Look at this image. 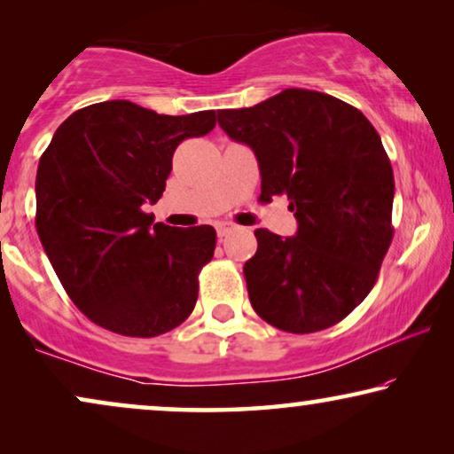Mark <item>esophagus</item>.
Instances as JSON below:
<instances>
[{
	"label": "esophagus",
	"mask_w": 454,
	"mask_h": 454,
	"mask_svg": "<svg viewBox=\"0 0 454 454\" xmlns=\"http://www.w3.org/2000/svg\"><path fill=\"white\" fill-rule=\"evenodd\" d=\"M231 225H229V223H216V235H219V238L223 239V238H225V235L229 233V231H231Z\"/></svg>",
	"instance_id": "obj_1"
}]
</instances>
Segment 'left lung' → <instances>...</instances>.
<instances>
[{
    "label": "left lung",
    "instance_id": "1",
    "mask_svg": "<svg viewBox=\"0 0 454 454\" xmlns=\"http://www.w3.org/2000/svg\"><path fill=\"white\" fill-rule=\"evenodd\" d=\"M229 138L258 159L262 194L287 196L294 238L256 229L244 264L252 308L285 333L337 325L365 300L393 241L395 177L362 111L325 92L287 89L219 111Z\"/></svg>",
    "mask_w": 454,
    "mask_h": 454
}]
</instances>
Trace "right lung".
Here are the masks:
<instances>
[{
  "mask_svg": "<svg viewBox=\"0 0 454 454\" xmlns=\"http://www.w3.org/2000/svg\"><path fill=\"white\" fill-rule=\"evenodd\" d=\"M215 111L159 115L129 101L74 111L36 169V233L76 308L123 337H159L198 300L213 260L210 225L154 223L179 142L208 134Z\"/></svg>",
  "mask_w": 454,
  "mask_h": 454,
  "instance_id": "right-lung-1",
  "label": "right lung"
}]
</instances>
